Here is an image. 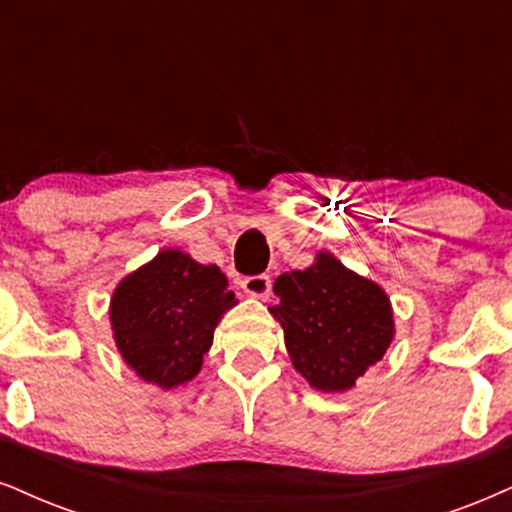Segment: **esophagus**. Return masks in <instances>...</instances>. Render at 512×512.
<instances>
[{
  "mask_svg": "<svg viewBox=\"0 0 512 512\" xmlns=\"http://www.w3.org/2000/svg\"><path fill=\"white\" fill-rule=\"evenodd\" d=\"M242 289L251 296H268L270 292V277L266 273L249 275L242 280Z\"/></svg>",
  "mask_w": 512,
  "mask_h": 512,
  "instance_id": "34e87169",
  "label": "esophagus"
}]
</instances>
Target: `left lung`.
I'll use <instances>...</instances> for the list:
<instances>
[{
	"mask_svg": "<svg viewBox=\"0 0 512 512\" xmlns=\"http://www.w3.org/2000/svg\"><path fill=\"white\" fill-rule=\"evenodd\" d=\"M270 313L285 330L294 368L320 391H344L387 353L394 318L387 294L375 282L318 254L306 270L282 273Z\"/></svg>",
	"mask_w": 512,
	"mask_h": 512,
	"instance_id": "left-lung-1",
	"label": "left lung"
}]
</instances>
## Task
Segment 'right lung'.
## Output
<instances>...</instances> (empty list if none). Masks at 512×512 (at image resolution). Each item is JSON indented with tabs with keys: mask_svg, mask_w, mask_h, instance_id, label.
<instances>
[{
	"mask_svg": "<svg viewBox=\"0 0 512 512\" xmlns=\"http://www.w3.org/2000/svg\"><path fill=\"white\" fill-rule=\"evenodd\" d=\"M235 304L218 266H201L168 249L113 292V337L142 380L173 389L201 370L213 330Z\"/></svg>",
	"mask_w": 512,
	"mask_h": 512,
	"instance_id": "add662e5",
	"label": "right lung"
}]
</instances>
